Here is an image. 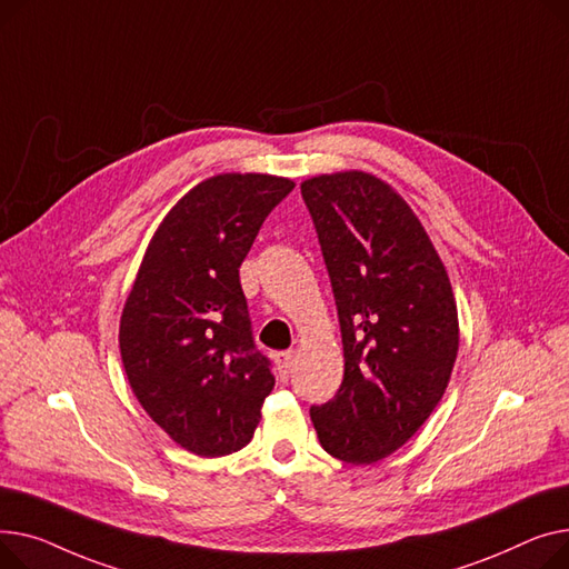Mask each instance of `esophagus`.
Here are the masks:
<instances>
[{
	"instance_id": "obj_1",
	"label": "esophagus",
	"mask_w": 569,
	"mask_h": 569,
	"mask_svg": "<svg viewBox=\"0 0 569 569\" xmlns=\"http://www.w3.org/2000/svg\"><path fill=\"white\" fill-rule=\"evenodd\" d=\"M293 351H278L276 353V365H278V375L280 379H287L291 372V365H293Z\"/></svg>"
}]
</instances>
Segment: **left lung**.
Returning a JSON list of instances; mask_svg holds the SVG:
<instances>
[{
	"label": "left lung",
	"mask_w": 569,
	"mask_h": 569,
	"mask_svg": "<svg viewBox=\"0 0 569 569\" xmlns=\"http://www.w3.org/2000/svg\"><path fill=\"white\" fill-rule=\"evenodd\" d=\"M336 296L345 379L310 416L321 448L375 463L402 448L441 402L457 349L452 287L425 227L367 172L300 183Z\"/></svg>",
	"instance_id": "left-lung-1"
}]
</instances>
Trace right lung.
Here are the masks:
<instances>
[{
	"label": "right lung",
	"mask_w": 569,
	"mask_h": 569,
	"mask_svg": "<svg viewBox=\"0 0 569 569\" xmlns=\"http://www.w3.org/2000/svg\"><path fill=\"white\" fill-rule=\"evenodd\" d=\"M293 181L218 174L164 216L119 326L128 383L142 409L199 457L250 443L276 386L254 347L239 269Z\"/></svg>",
	"instance_id": "right-lung-1"
}]
</instances>
